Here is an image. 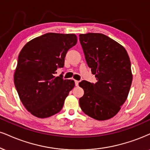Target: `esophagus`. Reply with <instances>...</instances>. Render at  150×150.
<instances>
[{"label":"esophagus","mask_w":150,"mask_h":150,"mask_svg":"<svg viewBox=\"0 0 150 150\" xmlns=\"http://www.w3.org/2000/svg\"><path fill=\"white\" fill-rule=\"evenodd\" d=\"M74 82H75V85H76V86H79V81L75 80V81H74Z\"/></svg>","instance_id":"34e87169"}]
</instances>
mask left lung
<instances>
[{
	"instance_id": "8db88e82",
	"label": "left lung",
	"mask_w": 150,
	"mask_h": 150,
	"mask_svg": "<svg viewBox=\"0 0 150 150\" xmlns=\"http://www.w3.org/2000/svg\"><path fill=\"white\" fill-rule=\"evenodd\" d=\"M85 58L95 75V83H79L84 95L81 110L97 120H106L119 112L128 97L132 82L130 59L126 49L101 33L79 35Z\"/></svg>"
}]
</instances>
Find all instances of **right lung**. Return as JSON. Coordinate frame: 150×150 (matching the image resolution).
<instances>
[{
	"label": "right lung",
	"mask_w": 150,
	"mask_h": 150,
	"mask_svg": "<svg viewBox=\"0 0 150 150\" xmlns=\"http://www.w3.org/2000/svg\"><path fill=\"white\" fill-rule=\"evenodd\" d=\"M76 43L74 34L49 33L30 40L21 49L14 85L23 106L35 117H49L62 108L75 83L55 74L63 67L68 50Z\"/></svg>",
	"instance_id": "obj_1"
}]
</instances>
